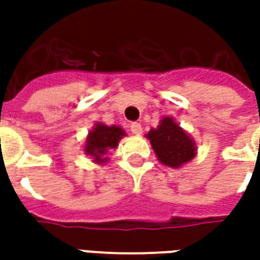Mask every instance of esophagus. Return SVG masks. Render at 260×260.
I'll use <instances>...</instances> for the list:
<instances>
[{"label": "esophagus", "mask_w": 260, "mask_h": 260, "mask_svg": "<svg viewBox=\"0 0 260 260\" xmlns=\"http://www.w3.org/2000/svg\"><path fill=\"white\" fill-rule=\"evenodd\" d=\"M131 132L135 134V135H141L142 134V125L138 124V122H134L131 124Z\"/></svg>", "instance_id": "obj_1"}]
</instances>
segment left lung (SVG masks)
I'll list each match as a JSON object with an SVG mask.
<instances>
[{"label": "left lung", "instance_id": "obj_1", "mask_svg": "<svg viewBox=\"0 0 260 260\" xmlns=\"http://www.w3.org/2000/svg\"><path fill=\"white\" fill-rule=\"evenodd\" d=\"M150 141L158 161L167 167L178 169L196 156V143L171 117H164L160 125L149 131Z\"/></svg>", "mask_w": 260, "mask_h": 260}]
</instances>
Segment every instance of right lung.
<instances>
[{
  "mask_svg": "<svg viewBox=\"0 0 260 260\" xmlns=\"http://www.w3.org/2000/svg\"><path fill=\"white\" fill-rule=\"evenodd\" d=\"M125 135V131L118 125L108 126L102 122H97L86 138L85 153L93 158L94 163H106L108 158L106 156L118 146V142Z\"/></svg>",
  "mask_w": 260,
  "mask_h": 260,
  "instance_id": "right-lung-1",
  "label": "right lung"
}]
</instances>
